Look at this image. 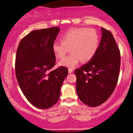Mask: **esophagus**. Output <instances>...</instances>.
I'll use <instances>...</instances> for the list:
<instances>
[{"instance_id": "1", "label": "esophagus", "mask_w": 133, "mask_h": 133, "mask_svg": "<svg viewBox=\"0 0 133 133\" xmlns=\"http://www.w3.org/2000/svg\"><path fill=\"white\" fill-rule=\"evenodd\" d=\"M68 72L69 74H71V73L73 72V69H68Z\"/></svg>"}]
</instances>
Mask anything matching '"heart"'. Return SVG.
Returning a JSON list of instances; mask_svg holds the SVG:
<instances>
[{
    "instance_id": "obj_1",
    "label": "heart",
    "mask_w": 133,
    "mask_h": 133,
    "mask_svg": "<svg viewBox=\"0 0 133 133\" xmlns=\"http://www.w3.org/2000/svg\"><path fill=\"white\" fill-rule=\"evenodd\" d=\"M61 42H55L52 51L56 57L62 59L68 52L71 54L59 62L61 66L72 69L82 62H89L94 57L99 45V35L94 29L73 28L61 37Z\"/></svg>"
}]
</instances>
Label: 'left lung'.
<instances>
[{
    "mask_svg": "<svg viewBox=\"0 0 133 133\" xmlns=\"http://www.w3.org/2000/svg\"><path fill=\"white\" fill-rule=\"evenodd\" d=\"M102 37L94 57L75 70L76 91L87 106L95 107L104 103L113 92L118 81L120 51L109 30L101 27Z\"/></svg>",
    "mask_w": 133,
    "mask_h": 133,
    "instance_id": "8db88e82",
    "label": "left lung"
}]
</instances>
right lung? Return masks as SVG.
Segmentation results:
<instances>
[{"label": "right lung", "instance_id": "right-lung-1", "mask_svg": "<svg viewBox=\"0 0 133 133\" xmlns=\"http://www.w3.org/2000/svg\"><path fill=\"white\" fill-rule=\"evenodd\" d=\"M60 29L57 27L33 30L19 42L15 62L16 75L23 94L39 109H48L57 103L61 88L68 69L56 64L52 45Z\"/></svg>", "mask_w": 133, "mask_h": 133}]
</instances>
